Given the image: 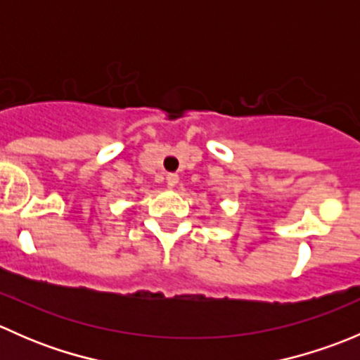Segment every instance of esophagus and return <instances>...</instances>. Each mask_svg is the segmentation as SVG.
I'll return each mask as SVG.
<instances>
[{"label":"esophagus","instance_id":"esophagus-1","mask_svg":"<svg viewBox=\"0 0 360 360\" xmlns=\"http://www.w3.org/2000/svg\"><path fill=\"white\" fill-rule=\"evenodd\" d=\"M165 179L169 186H176V184L179 183V176H177V174H167Z\"/></svg>","mask_w":360,"mask_h":360}]
</instances>
